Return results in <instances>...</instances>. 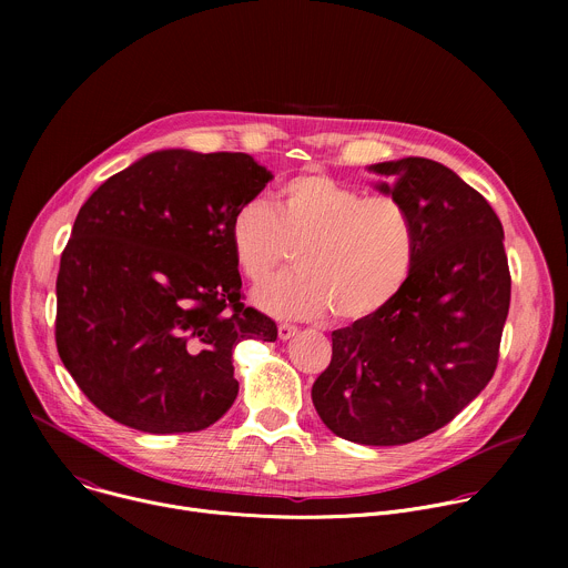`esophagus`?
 I'll return each mask as SVG.
<instances>
[{
  "mask_svg": "<svg viewBox=\"0 0 568 568\" xmlns=\"http://www.w3.org/2000/svg\"><path fill=\"white\" fill-rule=\"evenodd\" d=\"M296 333H298V328H296V326H290V323H281V326H278V337H281L283 342L292 339Z\"/></svg>",
  "mask_w": 568,
  "mask_h": 568,
  "instance_id": "34e87169",
  "label": "esophagus"
}]
</instances>
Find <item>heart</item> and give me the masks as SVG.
<instances>
[{
	"instance_id": "1",
	"label": "heart",
	"mask_w": 568,
	"mask_h": 568,
	"mask_svg": "<svg viewBox=\"0 0 568 568\" xmlns=\"http://www.w3.org/2000/svg\"><path fill=\"white\" fill-rule=\"evenodd\" d=\"M229 242L252 283L265 281L290 247H298V267L254 292V303L278 318H318L331 310L339 321L366 318L395 298L416 261L407 206L321 173L283 182L274 209L265 200L240 204Z\"/></svg>"
}]
</instances>
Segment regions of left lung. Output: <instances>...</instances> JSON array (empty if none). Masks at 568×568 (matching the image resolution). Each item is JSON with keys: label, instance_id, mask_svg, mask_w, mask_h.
Returning <instances> with one entry per match:
<instances>
[{"label": "left lung", "instance_id": "obj_1", "mask_svg": "<svg viewBox=\"0 0 568 568\" xmlns=\"http://www.w3.org/2000/svg\"><path fill=\"white\" fill-rule=\"evenodd\" d=\"M375 189L407 206L416 261L379 312L333 333L312 384L335 436L390 447L445 427L488 386L510 307L504 226L480 193L425 156L368 166Z\"/></svg>", "mask_w": 568, "mask_h": 568}]
</instances>
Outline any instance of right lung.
Wrapping results in <instances>:
<instances>
[{"instance_id":"1","label":"right lung","mask_w":568,"mask_h":568,"mask_svg":"<svg viewBox=\"0 0 568 568\" xmlns=\"http://www.w3.org/2000/svg\"><path fill=\"white\" fill-rule=\"evenodd\" d=\"M272 178L245 152L169 148L80 206L55 283V346L105 416L184 434L231 409L233 348L276 342L278 328L240 301L229 222Z\"/></svg>"}]
</instances>
